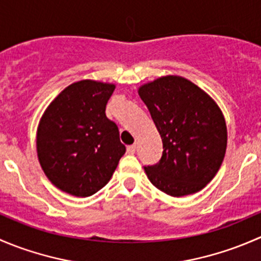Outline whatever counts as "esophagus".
I'll return each mask as SVG.
<instances>
[{
    "label": "esophagus",
    "mask_w": 261,
    "mask_h": 261,
    "mask_svg": "<svg viewBox=\"0 0 261 261\" xmlns=\"http://www.w3.org/2000/svg\"><path fill=\"white\" fill-rule=\"evenodd\" d=\"M135 150H136V145L127 146V152H128V154H135Z\"/></svg>",
    "instance_id": "34e87169"
}]
</instances>
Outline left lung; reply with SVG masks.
<instances>
[{"label":"left lung","instance_id":"8db88e82","mask_svg":"<svg viewBox=\"0 0 261 261\" xmlns=\"http://www.w3.org/2000/svg\"><path fill=\"white\" fill-rule=\"evenodd\" d=\"M162 136L159 163L145 167L149 180L164 193H196L213 179L223 162L227 128L220 107L199 87L167 75L139 88Z\"/></svg>","mask_w":261,"mask_h":261}]
</instances>
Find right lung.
I'll return each instance as SVG.
<instances>
[{"mask_svg": "<svg viewBox=\"0 0 261 261\" xmlns=\"http://www.w3.org/2000/svg\"><path fill=\"white\" fill-rule=\"evenodd\" d=\"M115 84L84 80L68 86L44 112L36 135L38 158L60 191L88 197L111 179L126 147L106 105Z\"/></svg>", "mask_w": 261, "mask_h": 261, "instance_id": "1", "label": "right lung"}]
</instances>
